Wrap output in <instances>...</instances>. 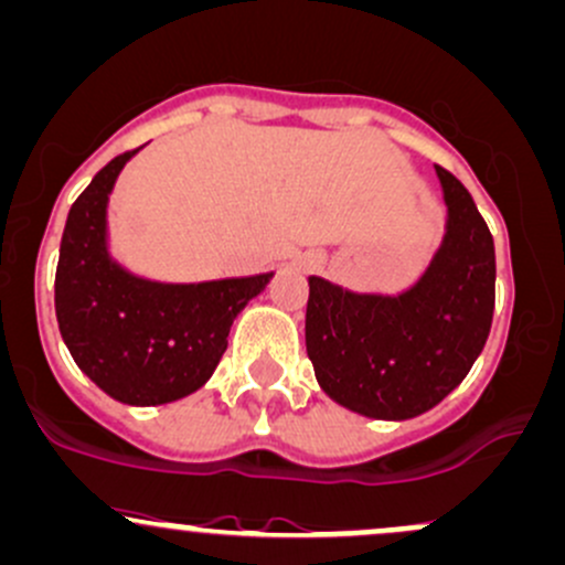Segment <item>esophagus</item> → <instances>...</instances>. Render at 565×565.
<instances>
[{
  "mask_svg": "<svg viewBox=\"0 0 565 565\" xmlns=\"http://www.w3.org/2000/svg\"><path fill=\"white\" fill-rule=\"evenodd\" d=\"M319 265H321L319 259H308V263H306V268H308V270H316V268H319Z\"/></svg>",
  "mask_w": 565,
  "mask_h": 565,
  "instance_id": "34e87169",
  "label": "esophagus"
}]
</instances>
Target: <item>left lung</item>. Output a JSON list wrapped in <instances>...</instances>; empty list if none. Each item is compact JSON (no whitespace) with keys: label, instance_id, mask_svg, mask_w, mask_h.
I'll return each mask as SVG.
<instances>
[{"label":"left lung","instance_id":"left-lung-1","mask_svg":"<svg viewBox=\"0 0 565 565\" xmlns=\"http://www.w3.org/2000/svg\"><path fill=\"white\" fill-rule=\"evenodd\" d=\"M448 233L405 295H353L311 276L306 349L316 381L353 413L405 420L431 411L472 370L491 332L495 249L472 195L437 166Z\"/></svg>","mask_w":565,"mask_h":565}]
</instances>
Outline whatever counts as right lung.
Returning a JSON list of instances; mask_svg holds the SVG:
<instances>
[{
	"label": "right lung",
	"instance_id": "add662e5",
	"mask_svg": "<svg viewBox=\"0 0 565 565\" xmlns=\"http://www.w3.org/2000/svg\"><path fill=\"white\" fill-rule=\"evenodd\" d=\"M136 150L117 154L66 216L55 316L77 367L126 405H166L203 386L227 351L235 316L273 273L206 284H154L107 254V198Z\"/></svg>",
	"mask_w": 565,
	"mask_h": 565
}]
</instances>
